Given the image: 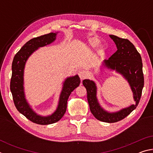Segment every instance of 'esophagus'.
<instances>
[{
    "label": "esophagus",
    "mask_w": 153,
    "mask_h": 153,
    "mask_svg": "<svg viewBox=\"0 0 153 153\" xmlns=\"http://www.w3.org/2000/svg\"><path fill=\"white\" fill-rule=\"evenodd\" d=\"M77 74H78L79 78L81 79L82 81L85 78V77H86V74H85L84 72L82 71H79L78 73H77Z\"/></svg>",
    "instance_id": "esophagus-1"
}]
</instances>
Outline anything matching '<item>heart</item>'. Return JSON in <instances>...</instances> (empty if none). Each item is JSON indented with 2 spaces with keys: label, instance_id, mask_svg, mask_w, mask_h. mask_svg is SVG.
Listing matches in <instances>:
<instances>
[{
  "label": "heart",
  "instance_id": "heart-1",
  "mask_svg": "<svg viewBox=\"0 0 153 153\" xmlns=\"http://www.w3.org/2000/svg\"><path fill=\"white\" fill-rule=\"evenodd\" d=\"M89 44L90 46H92V47H96V46H97L100 44V40L96 38H93L90 40Z\"/></svg>",
  "mask_w": 153,
  "mask_h": 153
}]
</instances>
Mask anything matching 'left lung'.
Listing matches in <instances>:
<instances>
[{
    "label": "left lung",
    "instance_id": "8db88e82",
    "mask_svg": "<svg viewBox=\"0 0 153 153\" xmlns=\"http://www.w3.org/2000/svg\"><path fill=\"white\" fill-rule=\"evenodd\" d=\"M109 36L115 43L117 51L107 60L105 59L103 65L120 73L128 80L136 104L117 112L108 113L103 109L98 102L95 83L90 79L83 80L82 83L87 90L88 102L92 115L103 122L115 123L127 117L138 106L144 87V75L141 56L133 44L125 38L114 35Z\"/></svg>",
    "mask_w": 153,
    "mask_h": 153
}]
</instances>
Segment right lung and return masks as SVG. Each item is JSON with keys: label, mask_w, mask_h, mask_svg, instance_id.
<instances>
[{"label": "right lung", "mask_w": 153, "mask_h": 153, "mask_svg": "<svg viewBox=\"0 0 153 153\" xmlns=\"http://www.w3.org/2000/svg\"><path fill=\"white\" fill-rule=\"evenodd\" d=\"M56 33L52 32L31 39L25 43L15 55L12 63L10 89L15 107L28 120L40 125H48L56 123L63 117L67 109V102L69 95L80 84L79 77L77 75L67 77L63 83L57 108L51 115L46 117L36 114L25 99L24 88V71L26 61L38 48L53 42L56 39Z\"/></svg>", "instance_id": "right-lung-1"}]
</instances>
